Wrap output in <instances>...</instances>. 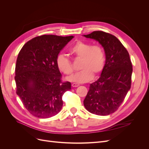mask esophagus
I'll use <instances>...</instances> for the list:
<instances>
[{"mask_svg": "<svg viewBox=\"0 0 149 149\" xmlns=\"http://www.w3.org/2000/svg\"><path fill=\"white\" fill-rule=\"evenodd\" d=\"M71 86L73 87H78V86H79V84H76V83H72Z\"/></svg>", "mask_w": 149, "mask_h": 149, "instance_id": "obj_1", "label": "esophagus"}]
</instances>
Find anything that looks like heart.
<instances>
[{"label": "heart", "instance_id": "1", "mask_svg": "<svg viewBox=\"0 0 149 149\" xmlns=\"http://www.w3.org/2000/svg\"><path fill=\"white\" fill-rule=\"evenodd\" d=\"M70 52L76 59H80L78 68L81 71L69 78L71 81L79 83L89 81L93 76H97L104 70L106 55L102 47L78 41L70 48ZM56 65L58 70L66 75L71 76L74 73L71 61L63 54H60L56 56Z\"/></svg>", "mask_w": 149, "mask_h": 149}]
</instances>
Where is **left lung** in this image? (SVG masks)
I'll return each instance as SVG.
<instances>
[{"mask_svg": "<svg viewBox=\"0 0 149 149\" xmlns=\"http://www.w3.org/2000/svg\"><path fill=\"white\" fill-rule=\"evenodd\" d=\"M84 36L98 41L106 54L104 68L100 78L90 84L84 106L92 114L109 115L118 109L131 86L129 54L118 38L109 33L94 31Z\"/></svg>", "mask_w": 149, "mask_h": 149, "instance_id": "left-lung-1", "label": "left lung"}]
</instances>
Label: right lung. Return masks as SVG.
I'll return each mask as SVG.
<instances>
[{
    "label": "right lung",
    "mask_w": 149,
    "mask_h": 149,
    "mask_svg": "<svg viewBox=\"0 0 149 149\" xmlns=\"http://www.w3.org/2000/svg\"><path fill=\"white\" fill-rule=\"evenodd\" d=\"M73 37L38 36L26 42L18 55L16 93L26 110L37 118L56 115L63 106V95L71 89L70 82L62 81L56 58Z\"/></svg>",
    "instance_id": "obj_1"
}]
</instances>
